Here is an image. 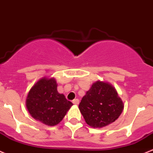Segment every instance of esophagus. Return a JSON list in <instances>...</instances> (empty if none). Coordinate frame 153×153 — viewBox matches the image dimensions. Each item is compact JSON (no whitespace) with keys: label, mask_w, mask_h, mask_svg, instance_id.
I'll return each mask as SVG.
<instances>
[{"label":"esophagus","mask_w":153,"mask_h":153,"mask_svg":"<svg viewBox=\"0 0 153 153\" xmlns=\"http://www.w3.org/2000/svg\"><path fill=\"white\" fill-rule=\"evenodd\" d=\"M72 103L74 104V105H78L79 104V100L78 99H75L72 100Z\"/></svg>","instance_id":"1"}]
</instances>
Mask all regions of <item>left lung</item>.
Here are the masks:
<instances>
[{
  "label": "left lung",
  "mask_w": 153,
  "mask_h": 153,
  "mask_svg": "<svg viewBox=\"0 0 153 153\" xmlns=\"http://www.w3.org/2000/svg\"><path fill=\"white\" fill-rule=\"evenodd\" d=\"M86 123L99 128L114 123L123 111V102L111 85L102 81L93 83L79 106Z\"/></svg>",
  "instance_id": "obj_1"
}]
</instances>
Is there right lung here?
Wrapping results in <instances>:
<instances>
[{
	"label": "right lung",
	"mask_w": 153,
	"mask_h": 153,
	"mask_svg": "<svg viewBox=\"0 0 153 153\" xmlns=\"http://www.w3.org/2000/svg\"><path fill=\"white\" fill-rule=\"evenodd\" d=\"M72 103L57 91L54 78H43L28 92L26 107L30 114L49 126H54L63 120Z\"/></svg>",
	"instance_id": "obj_1"
}]
</instances>
